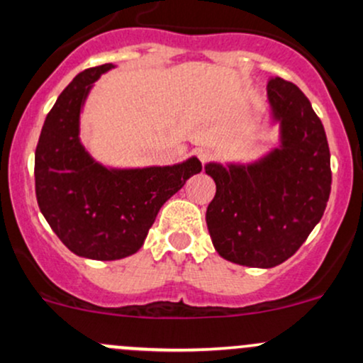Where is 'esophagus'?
<instances>
[{
  "instance_id": "esophagus-1",
  "label": "esophagus",
  "mask_w": 363,
  "mask_h": 363,
  "mask_svg": "<svg viewBox=\"0 0 363 363\" xmlns=\"http://www.w3.org/2000/svg\"><path fill=\"white\" fill-rule=\"evenodd\" d=\"M196 156H199V160L202 161V164H205V163H207V161H211L212 152L208 151V149L200 147V149H196Z\"/></svg>"
}]
</instances>
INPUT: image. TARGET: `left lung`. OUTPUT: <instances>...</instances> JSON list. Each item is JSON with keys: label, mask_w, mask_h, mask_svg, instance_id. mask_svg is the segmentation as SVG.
I'll return each instance as SVG.
<instances>
[{"label": "left lung", "mask_w": 363, "mask_h": 363, "mask_svg": "<svg viewBox=\"0 0 363 363\" xmlns=\"http://www.w3.org/2000/svg\"><path fill=\"white\" fill-rule=\"evenodd\" d=\"M279 145L251 163H207L216 182L207 228L219 256L270 269L286 262L320 223L330 196L327 135L306 94L288 80L267 84Z\"/></svg>", "instance_id": "obj_1"}]
</instances>
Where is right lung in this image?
<instances>
[{
	"label": "right lung",
	"mask_w": 363,
	"mask_h": 363,
	"mask_svg": "<svg viewBox=\"0 0 363 363\" xmlns=\"http://www.w3.org/2000/svg\"><path fill=\"white\" fill-rule=\"evenodd\" d=\"M113 65L80 72L47 113L35 152V189L43 218L77 256L121 259L142 247L161 205L202 172L191 156L168 167L111 168L80 142V113L93 84Z\"/></svg>",
	"instance_id": "right-lung-1"
}]
</instances>
